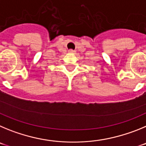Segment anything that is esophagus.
I'll list each match as a JSON object with an SVG mask.
<instances>
[{"label": "esophagus", "mask_w": 146, "mask_h": 146, "mask_svg": "<svg viewBox=\"0 0 146 146\" xmlns=\"http://www.w3.org/2000/svg\"><path fill=\"white\" fill-rule=\"evenodd\" d=\"M69 52V53H71V54H74L76 52H75V51H73V49H70V50H69V52Z\"/></svg>", "instance_id": "esophagus-1"}]
</instances>
